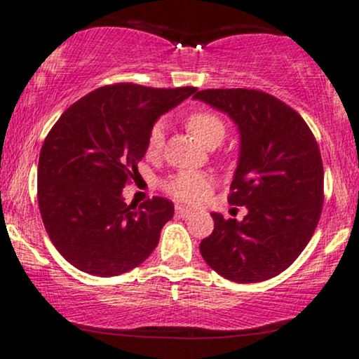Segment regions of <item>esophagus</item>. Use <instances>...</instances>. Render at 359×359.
Instances as JSON below:
<instances>
[{"label":"esophagus","instance_id":"34e87169","mask_svg":"<svg viewBox=\"0 0 359 359\" xmlns=\"http://www.w3.org/2000/svg\"><path fill=\"white\" fill-rule=\"evenodd\" d=\"M175 213H177V217H180V219H187L190 213H192V210H190V208H185V207L177 205V207H175Z\"/></svg>","mask_w":359,"mask_h":359}]
</instances>
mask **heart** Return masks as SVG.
<instances>
[{"label":"heart","mask_w":359,"mask_h":359,"mask_svg":"<svg viewBox=\"0 0 359 359\" xmlns=\"http://www.w3.org/2000/svg\"><path fill=\"white\" fill-rule=\"evenodd\" d=\"M189 130L197 137L203 146L217 147L225 139L226 127L220 116L212 111H194L185 119ZM164 147V122H156L147 135V156L156 157ZM165 192L175 201L190 203H201L213 190V179L205 172L182 170L169 177L164 182Z\"/></svg>","instance_id":"heart-1"}]
</instances>
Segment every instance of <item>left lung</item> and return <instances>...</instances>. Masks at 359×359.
Here are the masks:
<instances>
[{
	"instance_id": "8db88e82",
	"label": "left lung",
	"mask_w": 359,
	"mask_h": 359,
	"mask_svg": "<svg viewBox=\"0 0 359 359\" xmlns=\"http://www.w3.org/2000/svg\"><path fill=\"white\" fill-rule=\"evenodd\" d=\"M194 99L229 114L238 127V165L230 205L243 220L212 213L213 232L201 242L203 260L235 283H258L287 270L305 250L323 207V162L303 117L255 89H205Z\"/></svg>"
}]
</instances>
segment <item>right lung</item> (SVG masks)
<instances>
[{
    "mask_svg": "<svg viewBox=\"0 0 359 359\" xmlns=\"http://www.w3.org/2000/svg\"><path fill=\"white\" fill-rule=\"evenodd\" d=\"M195 90L104 86L67 107L49 130L38 164L39 212L53 245L72 266L116 276L157 247L174 203L154 197L127 205L122 189L139 174L158 116Z\"/></svg>",
    "mask_w": 359,
    "mask_h": 359,
    "instance_id": "1",
    "label": "right lung"
}]
</instances>
